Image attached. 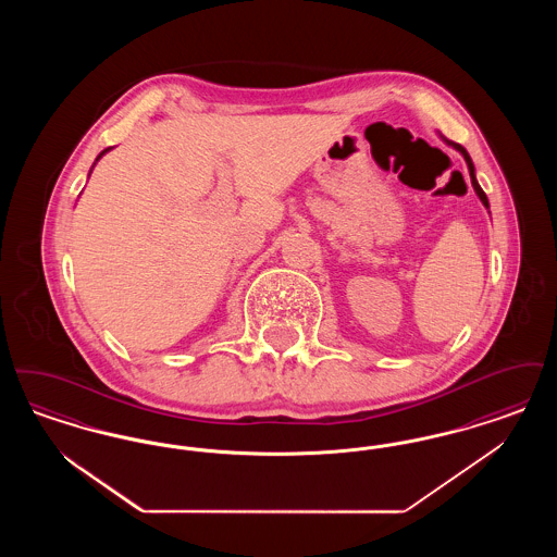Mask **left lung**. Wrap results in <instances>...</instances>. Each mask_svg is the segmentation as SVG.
I'll return each instance as SVG.
<instances>
[{
  "label": "left lung",
  "mask_w": 557,
  "mask_h": 557,
  "mask_svg": "<svg viewBox=\"0 0 557 557\" xmlns=\"http://www.w3.org/2000/svg\"><path fill=\"white\" fill-rule=\"evenodd\" d=\"M443 141H447L449 146H453L461 157H463V160H466V164H468V171H470V180H472V186H474V191L478 194V198H480V202L488 209V198H486V194L482 191V187H480V184L476 182V169H474V162H472V159H470V154H468V150L463 148V146H459V144H455V141H449V139H445L443 137Z\"/></svg>",
  "instance_id": "8db88e82"
}]
</instances>
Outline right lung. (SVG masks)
Listing matches in <instances>:
<instances>
[{
    "mask_svg": "<svg viewBox=\"0 0 557 557\" xmlns=\"http://www.w3.org/2000/svg\"><path fill=\"white\" fill-rule=\"evenodd\" d=\"M108 150H110V148H107V150H102V152H100V154H98V159H96V162H98V160L102 159V157H104V154H107ZM96 162H94V164H96Z\"/></svg>",
    "mask_w": 557,
    "mask_h": 557,
    "instance_id": "1",
    "label": "right lung"
}]
</instances>
